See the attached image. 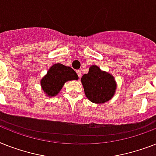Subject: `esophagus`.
<instances>
[{"mask_svg": "<svg viewBox=\"0 0 156 156\" xmlns=\"http://www.w3.org/2000/svg\"><path fill=\"white\" fill-rule=\"evenodd\" d=\"M76 73H77V75H78V76H79V78H80V77H81V72H80V70H77L76 71Z\"/></svg>", "mask_w": 156, "mask_h": 156, "instance_id": "obj_1", "label": "esophagus"}]
</instances>
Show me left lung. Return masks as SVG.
I'll return each mask as SVG.
<instances>
[{
	"label": "left lung",
	"instance_id": "left-lung-1",
	"mask_svg": "<svg viewBox=\"0 0 156 156\" xmlns=\"http://www.w3.org/2000/svg\"><path fill=\"white\" fill-rule=\"evenodd\" d=\"M86 97L90 101L97 104L105 103L112 98L116 89L113 77L102 72L98 66H91L88 74L81 78Z\"/></svg>",
	"mask_w": 156,
	"mask_h": 156
}]
</instances>
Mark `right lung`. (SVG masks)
<instances>
[{
	"label": "right lung",
	"instance_id": "1",
	"mask_svg": "<svg viewBox=\"0 0 156 156\" xmlns=\"http://www.w3.org/2000/svg\"><path fill=\"white\" fill-rule=\"evenodd\" d=\"M77 79L76 72L72 68L56 63L50 68L46 76L42 79L41 85L45 93L52 97L58 94L66 81Z\"/></svg>",
	"mask_w": 156,
	"mask_h": 156
}]
</instances>
